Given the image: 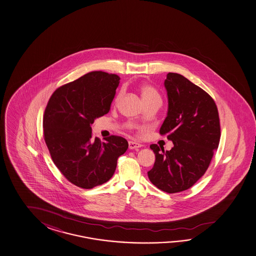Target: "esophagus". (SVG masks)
<instances>
[{"mask_svg":"<svg viewBox=\"0 0 256 256\" xmlns=\"http://www.w3.org/2000/svg\"><path fill=\"white\" fill-rule=\"evenodd\" d=\"M141 146H142L141 144L134 142V141H130V142H128V148H130V150H136V148H140Z\"/></svg>","mask_w":256,"mask_h":256,"instance_id":"34e87169","label":"esophagus"}]
</instances>
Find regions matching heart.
<instances>
[{
    "label": "heart",
    "mask_w": 256,
    "mask_h": 256,
    "mask_svg": "<svg viewBox=\"0 0 256 256\" xmlns=\"http://www.w3.org/2000/svg\"><path fill=\"white\" fill-rule=\"evenodd\" d=\"M138 90H140V95H141L142 100H143L144 103L156 100H161V96H160V93L158 92V90L150 86L148 84H141L140 87H138ZM120 96L121 92L116 96V100L120 98Z\"/></svg>",
    "instance_id": "b5f03b06"
}]
</instances>
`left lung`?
<instances>
[{
	"label": "left lung",
	"mask_w": 256,
	"mask_h": 256,
	"mask_svg": "<svg viewBox=\"0 0 256 256\" xmlns=\"http://www.w3.org/2000/svg\"><path fill=\"white\" fill-rule=\"evenodd\" d=\"M164 84L168 110L160 133L168 135L174 146L164 151L150 146L156 161L148 176L160 190L178 193L190 188L208 170L219 145L220 121L212 98L186 78L169 72Z\"/></svg>",
	"instance_id": "8db88e82"
}]
</instances>
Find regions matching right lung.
<instances>
[{"instance_id":"1","label":"right lung","mask_w":256,"mask_h":256,"mask_svg":"<svg viewBox=\"0 0 256 256\" xmlns=\"http://www.w3.org/2000/svg\"><path fill=\"white\" fill-rule=\"evenodd\" d=\"M120 78L92 72L57 88L44 116L45 143L54 164L66 178L84 189L106 183L114 174L128 141L110 136L102 142L92 138L96 118L110 110Z\"/></svg>"}]
</instances>
